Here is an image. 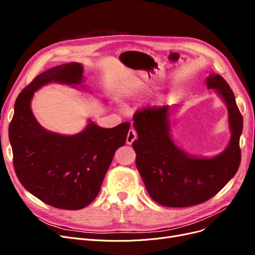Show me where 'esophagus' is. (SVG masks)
I'll use <instances>...</instances> for the list:
<instances>
[{
    "label": "esophagus",
    "mask_w": 255,
    "mask_h": 255,
    "mask_svg": "<svg viewBox=\"0 0 255 255\" xmlns=\"http://www.w3.org/2000/svg\"><path fill=\"white\" fill-rule=\"evenodd\" d=\"M135 139H136V132L133 129H130L128 134H127V139H126L127 144H132L133 141H134Z\"/></svg>",
    "instance_id": "obj_1"
}]
</instances>
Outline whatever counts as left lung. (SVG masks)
<instances>
[{"mask_svg":"<svg viewBox=\"0 0 255 255\" xmlns=\"http://www.w3.org/2000/svg\"><path fill=\"white\" fill-rule=\"evenodd\" d=\"M205 84L221 98L229 113L231 138L218 155L190 154L173 139L170 118L178 106L146 109L133 117L138 135L133 141L136 167L150 196L162 206L184 208L205 203L234 178L239 168L243 118L235 95L219 74L212 72Z\"/></svg>","mask_w":255,"mask_h":255,"instance_id":"obj_1","label":"left lung"}]
</instances>
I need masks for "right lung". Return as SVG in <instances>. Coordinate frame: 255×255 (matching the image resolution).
Returning a JSON list of instances; mask_svg holds the SVG:
<instances>
[{
  "label": "right lung",
  "mask_w": 255,
  "mask_h": 255,
  "mask_svg": "<svg viewBox=\"0 0 255 255\" xmlns=\"http://www.w3.org/2000/svg\"><path fill=\"white\" fill-rule=\"evenodd\" d=\"M80 63L62 64L39 74L19 94L9 125L16 176L43 203L80 210L98 195L116 151L126 142L129 123L103 128L88 119L86 128L64 135L42 127L31 109L35 92L57 83L88 91Z\"/></svg>",
  "instance_id": "add662e5"
}]
</instances>
